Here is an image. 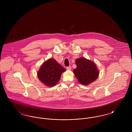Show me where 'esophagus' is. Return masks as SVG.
Listing matches in <instances>:
<instances>
[{
  "mask_svg": "<svg viewBox=\"0 0 132 132\" xmlns=\"http://www.w3.org/2000/svg\"><path fill=\"white\" fill-rule=\"evenodd\" d=\"M66 69H67V70H71V66H68V67H67Z\"/></svg>",
  "mask_w": 132,
  "mask_h": 132,
  "instance_id": "1",
  "label": "esophagus"
}]
</instances>
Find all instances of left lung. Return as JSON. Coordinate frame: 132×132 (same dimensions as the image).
<instances>
[{
    "label": "left lung",
    "instance_id": "8db88e82",
    "mask_svg": "<svg viewBox=\"0 0 132 132\" xmlns=\"http://www.w3.org/2000/svg\"><path fill=\"white\" fill-rule=\"evenodd\" d=\"M75 62L77 68L73 72L81 84L88 85L97 78L99 72L93 61L80 57L76 59Z\"/></svg>",
    "mask_w": 132,
    "mask_h": 132
}]
</instances>
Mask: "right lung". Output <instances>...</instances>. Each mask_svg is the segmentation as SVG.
<instances>
[{"instance_id": "add662e5", "label": "right lung", "mask_w": 132, "mask_h": 132, "mask_svg": "<svg viewBox=\"0 0 132 132\" xmlns=\"http://www.w3.org/2000/svg\"><path fill=\"white\" fill-rule=\"evenodd\" d=\"M65 69L54 59H49L40 67L38 72L40 81L48 87L55 86Z\"/></svg>"}]
</instances>
